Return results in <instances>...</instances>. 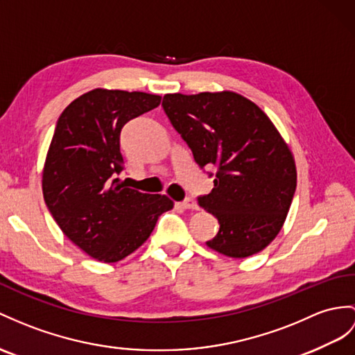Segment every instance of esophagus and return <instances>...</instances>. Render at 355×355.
Returning a JSON list of instances; mask_svg holds the SVG:
<instances>
[{"label":"esophagus","mask_w":355,"mask_h":355,"mask_svg":"<svg viewBox=\"0 0 355 355\" xmlns=\"http://www.w3.org/2000/svg\"><path fill=\"white\" fill-rule=\"evenodd\" d=\"M180 206L184 207V209H197V203L194 202V198H191V197H187L185 200H182L180 202Z\"/></svg>","instance_id":"obj_1"}]
</instances>
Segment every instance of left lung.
Returning a JSON list of instances; mask_svg holds the SVG:
<instances>
[{"label": "left lung", "instance_id": "left-lung-1", "mask_svg": "<svg viewBox=\"0 0 355 355\" xmlns=\"http://www.w3.org/2000/svg\"><path fill=\"white\" fill-rule=\"evenodd\" d=\"M162 108L197 166L217 168L212 191L197 197L220 224L207 247L235 259L261 252L280 232L297 188L295 162L277 129L233 92L166 94Z\"/></svg>", "mask_w": 355, "mask_h": 355}]
</instances>
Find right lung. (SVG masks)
Returning <instances> with one entry per match:
<instances>
[{
    "label": "right lung",
    "mask_w": 355,
    "mask_h": 355,
    "mask_svg": "<svg viewBox=\"0 0 355 355\" xmlns=\"http://www.w3.org/2000/svg\"><path fill=\"white\" fill-rule=\"evenodd\" d=\"M158 94L96 89L58 117L43 170V198L64 235L101 262L140 247L173 202L128 188L120 152L122 128L157 108Z\"/></svg>",
    "instance_id": "1"
}]
</instances>
